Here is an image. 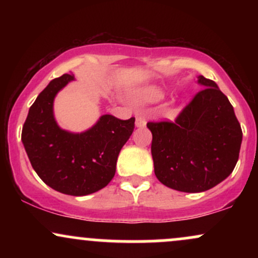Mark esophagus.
Instances as JSON below:
<instances>
[{
  "label": "esophagus",
  "mask_w": 258,
  "mask_h": 258,
  "mask_svg": "<svg viewBox=\"0 0 258 258\" xmlns=\"http://www.w3.org/2000/svg\"><path fill=\"white\" fill-rule=\"evenodd\" d=\"M147 125V120L144 119L143 116H137V119H136V127H146Z\"/></svg>",
  "instance_id": "1"
}]
</instances>
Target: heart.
<instances>
[{"mask_svg": "<svg viewBox=\"0 0 258 258\" xmlns=\"http://www.w3.org/2000/svg\"><path fill=\"white\" fill-rule=\"evenodd\" d=\"M166 97V92L158 86H147L139 91L137 99L142 104H155Z\"/></svg>", "mask_w": 258, "mask_h": 258, "instance_id": "obj_1", "label": "heart"}]
</instances>
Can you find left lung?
Segmentation results:
<instances>
[{
  "label": "left lung",
  "mask_w": 258,
  "mask_h": 258,
  "mask_svg": "<svg viewBox=\"0 0 258 258\" xmlns=\"http://www.w3.org/2000/svg\"><path fill=\"white\" fill-rule=\"evenodd\" d=\"M201 90L174 122H148L154 172L162 184L184 193L214 188L233 172L242 141L233 105L212 80L199 75Z\"/></svg>",
  "instance_id": "left-lung-1"
}]
</instances>
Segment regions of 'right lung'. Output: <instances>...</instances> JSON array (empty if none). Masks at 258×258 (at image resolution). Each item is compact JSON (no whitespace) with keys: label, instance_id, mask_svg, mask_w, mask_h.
Wrapping results in <instances>:
<instances>
[{"label":"right lung","instance_id":"right-lung-1","mask_svg":"<svg viewBox=\"0 0 258 258\" xmlns=\"http://www.w3.org/2000/svg\"><path fill=\"white\" fill-rule=\"evenodd\" d=\"M74 80L64 74L38 94L23 126L22 142L32 168L47 185L84 197L104 188L115 176L117 156L131 137L135 117L120 120L105 114L86 131L63 130L53 105L58 92Z\"/></svg>","mask_w":258,"mask_h":258}]
</instances>
